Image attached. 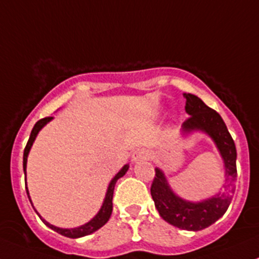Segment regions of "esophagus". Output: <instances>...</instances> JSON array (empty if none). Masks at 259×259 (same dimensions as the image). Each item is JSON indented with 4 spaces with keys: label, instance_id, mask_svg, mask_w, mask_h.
<instances>
[{
    "label": "esophagus",
    "instance_id": "1",
    "mask_svg": "<svg viewBox=\"0 0 259 259\" xmlns=\"http://www.w3.org/2000/svg\"><path fill=\"white\" fill-rule=\"evenodd\" d=\"M148 159V151L145 149H139V150L135 151L132 156V160L133 163H138V161H142Z\"/></svg>",
    "mask_w": 259,
    "mask_h": 259
}]
</instances>
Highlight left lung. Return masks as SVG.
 <instances>
[{
  "label": "left lung",
  "mask_w": 259,
  "mask_h": 259,
  "mask_svg": "<svg viewBox=\"0 0 259 259\" xmlns=\"http://www.w3.org/2000/svg\"><path fill=\"white\" fill-rule=\"evenodd\" d=\"M185 111L190 117L182 125V137L203 133L213 140L224 164V184L221 190L205 199L193 202L179 197L169 184L165 173L155 168V178L150 192L155 208L161 218L177 228L185 231H202L215 223L228 209L233 198L237 179L236 144L221 115L205 105L198 96L184 94Z\"/></svg>",
  "instance_id": "1"
}]
</instances>
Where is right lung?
Listing matches in <instances>:
<instances>
[{
  "label": "right lung",
  "instance_id": "1",
  "mask_svg": "<svg viewBox=\"0 0 259 259\" xmlns=\"http://www.w3.org/2000/svg\"><path fill=\"white\" fill-rule=\"evenodd\" d=\"M52 119H54V117H44V119L38 120V121L36 122L35 126H33V129H32V132H31L30 139H28L27 145H26V148H25V151H23V171H25V184H26V192H27V197H28V199H30V202H31V198H30V193H28V189H27V182H26L27 156H28V153H30L31 148H32V144L35 143V139L37 138V134L40 133V130L42 129L46 124H49ZM127 169H129V164H125V165L122 166V168L120 169L116 174H115L114 178L110 180V183H109L108 189H106L105 198H104V202H103V205H101V208L99 209L98 213L95 214V217H94V218H91L88 223L82 224V226L75 227V228H60V227L52 226L51 223H49L48 221H45V219H44L42 217L37 213V210H36L35 208H33V209H35L36 213H37L38 217L41 218V221H42L44 223L49 227V228H51L52 231L57 232V233L61 234V236L67 237V238H80V237L89 236V234L94 233V232H96L98 229H100L101 227H103L104 224L109 221V218H110L111 211H113V194H114L115 184H116L117 179H120L121 177H124L125 174H126ZM31 204H32V202H31ZM32 207H33V204H32Z\"/></svg>",
  "mask_w": 259,
  "mask_h": 259
}]
</instances>
